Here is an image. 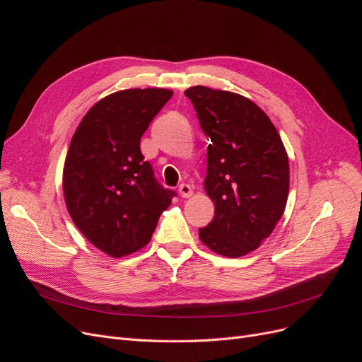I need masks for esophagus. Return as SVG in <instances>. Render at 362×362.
<instances>
[{
    "label": "esophagus",
    "mask_w": 362,
    "mask_h": 362,
    "mask_svg": "<svg viewBox=\"0 0 362 362\" xmlns=\"http://www.w3.org/2000/svg\"><path fill=\"white\" fill-rule=\"evenodd\" d=\"M179 194H180L182 198H191L192 194H194V189H192L191 185L182 183V185L179 186Z\"/></svg>",
    "instance_id": "1"
}]
</instances>
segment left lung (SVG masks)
<instances>
[{"mask_svg":"<svg viewBox=\"0 0 362 362\" xmlns=\"http://www.w3.org/2000/svg\"><path fill=\"white\" fill-rule=\"evenodd\" d=\"M185 95L211 139L204 189L216 214L199 239L218 255L243 257L273 233L286 208L288 152L267 114L246 97L206 86Z\"/></svg>","mask_w":362,"mask_h":362,"instance_id":"left-lung-1","label":"left lung"}]
</instances>
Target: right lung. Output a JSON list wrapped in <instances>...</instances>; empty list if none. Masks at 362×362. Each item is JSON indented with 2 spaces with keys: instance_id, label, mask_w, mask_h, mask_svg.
Returning a JSON list of instances; mask_svg holds the SVG:
<instances>
[{
  "instance_id": "obj_1",
  "label": "right lung",
  "mask_w": 362,
  "mask_h": 362,
  "mask_svg": "<svg viewBox=\"0 0 362 362\" xmlns=\"http://www.w3.org/2000/svg\"><path fill=\"white\" fill-rule=\"evenodd\" d=\"M173 90L124 89L92 105L71 138L63 168L67 211L82 235L120 258L142 250L176 194L163 189L141 138Z\"/></svg>"
}]
</instances>
